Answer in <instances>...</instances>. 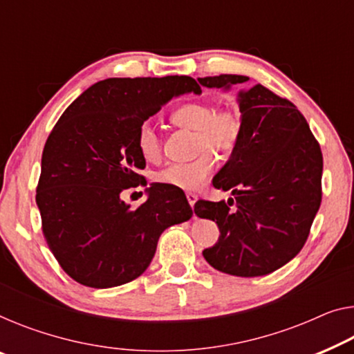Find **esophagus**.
Instances as JSON below:
<instances>
[{
	"label": "esophagus",
	"instance_id": "esophagus-1",
	"mask_svg": "<svg viewBox=\"0 0 354 354\" xmlns=\"http://www.w3.org/2000/svg\"><path fill=\"white\" fill-rule=\"evenodd\" d=\"M186 197H187V202H189V205H191V207L194 208V205H195V202H197V195H195V194H192V192H189L187 195H186Z\"/></svg>",
	"mask_w": 354,
	"mask_h": 354
}]
</instances>
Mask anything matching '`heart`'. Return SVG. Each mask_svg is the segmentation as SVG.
<instances>
[{"label": "heart", "instance_id": "obj_1", "mask_svg": "<svg viewBox=\"0 0 354 354\" xmlns=\"http://www.w3.org/2000/svg\"><path fill=\"white\" fill-rule=\"evenodd\" d=\"M173 122L184 129L197 131L195 147L202 152L197 159L186 163H170L154 175L156 183L181 191H195L214 171L216 159L211 152L229 156L236 149L241 138V118L235 109H216L213 103H186L171 115ZM136 146L146 160H157L160 156V136L151 122L138 129Z\"/></svg>", "mask_w": 354, "mask_h": 354}]
</instances>
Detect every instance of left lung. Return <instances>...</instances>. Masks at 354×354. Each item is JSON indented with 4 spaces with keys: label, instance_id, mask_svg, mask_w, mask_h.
Listing matches in <instances>:
<instances>
[{
    "label": "left lung",
    "instance_id": "1",
    "mask_svg": "<svg viewBox=\"0 0 354 354\" xmlns=\"http://www.w3.org/2000/svg\"><path fill=\"white\" fill-rule=\"evenodd\" d=\"M246 76L198 77L200 86L230 91ZM241 138L213 186L232 191L225 202L195 203L198 218L219 227L203 257L216 270L235 277H262L299 254L321 205L323 154L307 120L286 98L261 84L236 95ZM232 204L234 209H230Z\"/></svg>",
    "mask_w": 354,
    "mask_h": 354
}]
</instances>
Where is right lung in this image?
I'll use <instances>...</instances> for the list:
<instances>
[{
    "label": "right lung",
    "mask_w": 354,
    "mask_h": 354,
    "mask_svg": "<svg viewBox=\"0 0 354 354\" xmlns=\"http://www.w3.org/2000/svg\"><path fill=\"white\" fill-rule=\"evenodd\" d=\"M191 92L202 93L189 76L109 77L79 95L50 131L36 205L52 254L75 281L104 289L138 278L162 232L192 218L186 195L160 184L146 189L138 208L120 198L146 184L140 125Z\"/></svg>",
    "instance_id": "right-lung-1"
}]
</instances>
